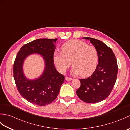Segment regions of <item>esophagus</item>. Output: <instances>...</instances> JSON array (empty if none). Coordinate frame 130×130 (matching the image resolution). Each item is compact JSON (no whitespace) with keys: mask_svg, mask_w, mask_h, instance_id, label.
<instances>
[{"mask_svg":"<svg viewBox=\"0 0 130 130\" xmlns=\"http://www.w3.org/2000/svg\"><path fill=\"white\" fill-rule=\"evenodd\" d=\"M65 80L67 81H71V80H72L73 79L71 78H69V77H65Z\"/></svg>","mask_w":130,"mask_h":130,"instance_id":"esophagus-1","label":"esophagus"}]
</instances>
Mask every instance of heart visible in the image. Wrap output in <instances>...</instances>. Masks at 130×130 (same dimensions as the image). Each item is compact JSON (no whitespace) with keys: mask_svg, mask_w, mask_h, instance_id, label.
Returning <instances> with one entry per match:
<instances>
[{"mask_svg":"<svg viewBox=\"0 0 130 130\" xmlns=\"http://www.w3.org/2000/svg\"><path fill=\"white\" fill-rule=\"evenodd\" d=\"M61 49L62 52L55 51L53 54L54 62L60 73H65L71 63L74 67L71 73L74 75L87 77L95 70L99 56L94 47L80 40H71L63 44Z\"/></svg>","mask_w":130,"mask_h":130,"instance_id":"b5f03b06","label":"heart"}]
</instances>
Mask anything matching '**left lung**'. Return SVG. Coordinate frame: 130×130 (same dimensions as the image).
I'll list each match as a JSON object with an SVG mask.
<instances>
[{
  "instance_id": "8db88e82",
  "label": "left lung",
  "mask_w": 130,
  "mask_h": 130,
  "mask_svg": "<svg viewBox=\"0 0 130 130\" xmlns=\"http://www.w3.org/2000/svg\"><path fill=\"white\" fill-rule=\"evenodd\" d=\"M88 40L97 50L98 63L92 75L87 79H80L81 85L76 94L83 101L95 103L103 101L111 93L116 81L118 67L112 50L102 41L91 37Z\"/></svg>"
}]
</instances>
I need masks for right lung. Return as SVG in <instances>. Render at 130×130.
Returning a JSON list of instances; mask_svg holds the SVG:
<instances>
[{
	"instance_id": "right-lung-1",
	"label": "right lung",
	"mask_w": 130,
	"mask_h": 130,
	"mask_svg": "<svg viewBox=\"0 0 130 130\" xmlns=\"http://www.w3.org/2000/svg\"><path fill=\"white\" fill-rule=\"evenodd\" d=\"M57 40L40 38L26 44L18 52L14 63V78L19 93L27 101L38 106L52 103L64 82V76L59 73L54 64L53 54ZM35 53L42 56L45 68L38 78L29 79L24 74L23 63L27 57Z\"/></svg>"
}]
</instances>
